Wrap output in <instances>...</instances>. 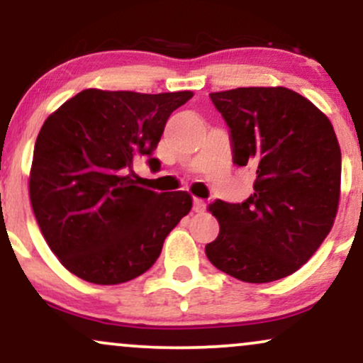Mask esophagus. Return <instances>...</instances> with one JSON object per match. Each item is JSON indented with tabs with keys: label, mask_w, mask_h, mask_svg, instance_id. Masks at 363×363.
Wrapping results in <instances>:
<instances>
[{
	"label": "esophagus",
	"mask_w": 363,
	"mask_h": 363,
	"mask_svg": "<svg viewBox=\"0 0 363 363\" xmlns=\"http://www.w3.org/2000/svg\"><path fill=\"white\" fill-rule=\"evenodd\" d=\"M205 208H206L205 199L194 198V201H193V210L196 211V213H201V211H205Z\"/></svg>",
	"instance_id": "esophagus-1"
}]
</instances>
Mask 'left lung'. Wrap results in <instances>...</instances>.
<instances>
[{
    "label": "left lung",
    "mask_w": 363,
    "mask_h": 363,
    "mask_svg": "<svg viewBox=\"0 0 363 363\" xmlns=\"http://www.w3.org/2000/svg\"><path fill=\"white\" fill-rule=\"evenodd\" d=\"M230 128L234 162L254 165L244 203L208 206L220 234L205 252L240 281L295 273L331 232L341 193V152L331 121L285 86H240L210 94Z\"/></svg>",
    "instance_id": "8db88e82"
}]
</instances>
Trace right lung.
Instances as JSON below:
<instances>
[{"instance_id": "right-lung-1", "label": "right lung", "mask_w": 363, "mask_h": 363, "mask_svg": "<svg viewBox=\"0 0 363 363\" xmlns=\"http://www.w3.org/2000/svg\"><path fill=\"white\" fill-rule=\"evenodd\" d=\"M193 95L86 89L44 121L28 194L45 242L69 273L95 285H119L160 256L193 198L141 187L133 164L152 157L169 116ZM148 164L160 167L157 158Z\"/></svg>"}]
</instances>
